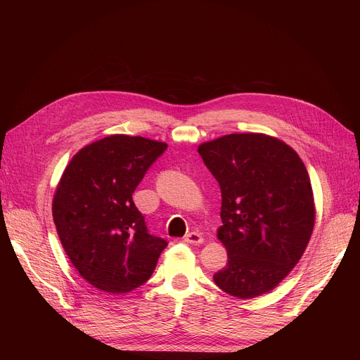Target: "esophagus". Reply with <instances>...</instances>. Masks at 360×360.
Returning <instances> with one entry per match:
<instances>
[{
    "mask_svg": "<svg viewBox=\"0 0 360 360\" xmlns=\"http://www.w3.org/2000/svg\"><path fill=\"white\" fill-rule=\"evenodd\" d=\"M184 242L191 243V245H201L204 242V238H202V236L200 233H195L193 231V233H189V234L184 236Z\"/></svg>",
    "mask_w": 360,
    "mask_h": 360,
    "instance_id": "esophagus-1",
    "label": "esophagus"
}]
</instances>
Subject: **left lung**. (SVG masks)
Instances as JSON below:
<instances>
[{"label": "left lung", "mask_w": 360, "mask_h": 360, "mask_svg": "<svg viewBox=\"0 0 360 360\" xmlns=\"http://www.w3.org/2000/svg\"><path fill=\"white\" fill-rule=\"evenodd\" d=\"M221 186L226 266L214 284L238 299L276 288L307 249L315 202L307 167L296 150L266 134H230L198 146Z\"/></svg>", "instance_id": "obj_1"}]
</instances>
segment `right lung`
<instances>
[{"instance_id": "1", "label": "right lung", "mask_w": 360, "mask_h": 360, "mask_svg": "<svg viewBox=\"0 0 360 360\" xmlns=\"http://www.w3.org/2000/svg\"><path fill=\"white\" fill-rule=\"evenodd\" d=\"M168 144L115 134L76 153L56 188L52 216L60 242L94 288L129 292L151 276L168 243L148 234L132 193Z\"/></svg>"}]
</instances>
